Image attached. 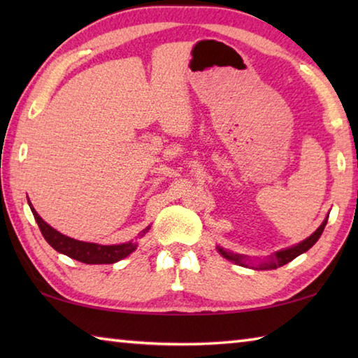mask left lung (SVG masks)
<instances>
[{"instance_id": "1", "label": "left lung", "mask_w": 358, "mask_h": 358, "mask_svg": "<svg viewBox=\"0 0 358 358\" xmlns=\"http://www.w3.org/2000/svg\"><path fill=\"white\" fill-rule=\"evenodd\" d=\"M327 221H329V215H327L324 222L316 229V232H313L310 237L300 241V243L294 245V246H289V248H284V250L276 251L266 259H259L257 262H254L251 257L245 256V254L227 251L221 246H216V250L224 259H227V260H230V262L237 264L240 266H246V268H252V270H275V268H278V266L286 265L287 262H290V260H294L295 257H299L300 254L306 252L308 250H310V248L320 238V235H322L324 229L327 226Z\"/></svg>"}]
</instances>
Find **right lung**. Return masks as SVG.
<instances>
[{"mask_svg": "<svg viewBox=\"0 0 358 358\" xmlns=\"http://www.w3.org/2000/svg\"><path fill=\"white\" fill-rule=\"evenodd\" d=\"M28 203L47 243L50 245L55 251L62 252L71 259H76L78 262L93 264V265L115 264L121 259L128 257L131 252H134L137 250V241H132V240L128 241V243H121V245H98V243H90V241H80V240L71 238L68 235H63L62 232H58V230L53 229L52 226H48V224L38 215V211L34 210L31 202H29V199H28ZM148 230H150V226L142 230L141 237H143Z\"/></svg>", "mask_w": 358, "mask_h": 358, "instance_id": "add662e5", "label": "right lung"}]
</instances>
